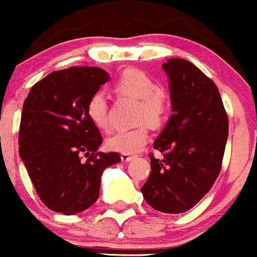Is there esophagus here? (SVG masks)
<instances>
[{"instance_id": "1", "label": "esophagus", "mask_w": 257, "mask_h": 257, "mask_svg": "<svg viewBox=\"0 0 257 257\" xmlns=\"http://www.w3.org/2000/svg\"><path fill=\"white\" fill-rule=\"evenodd\" d=\"M133 159H134V155H131V154H122V155H121V160L123 161V163L131 161Z\"/></svg>"}]
</instances>
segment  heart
<instances>
[{"mask_svg":"<svg viewBox=\"0 0 257 257\" xmlns=\"http://www.w3.org/2000/svg\"><path fill=\"white\" fill-rule=\"evenodd\" d=\"M118 96L133 97L139 99L138 119L144 121L134 128H122L107 139V146L111 150L122 154H135L145 146L149 139V124L158 126L167 117L169 111V98L158 82L151 75L140 69H126L113 87ZM87 114L89 119L101 130H108L109 104L106 94L98 90L94 92L87 103Z\"/></svg>","mask_w":257,"mask_h":257,"instance_id":"b5f03b06","label":"heart"}]
</instances>
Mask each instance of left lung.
Returning <instances> with one entry per match:
<instances>
[{
  "instance_id": "left-lung-1",
  "label": "left lung",
  "mask_w": 257,
  "mask_h": 257,
  "mask_svg": "<svg viewBox=\"0 0 257 257\" xmlns=\"http://www.w3.org/2000/svg\"><path fill=\"white\" fill-rule=\"evenodd\" d=\"M170 82L173 114L154 141L144 198L163 213H184L218 178L228 136V117L219 90L199 68L180 58L163 64Z\"/></svg>"
}]
</instances>
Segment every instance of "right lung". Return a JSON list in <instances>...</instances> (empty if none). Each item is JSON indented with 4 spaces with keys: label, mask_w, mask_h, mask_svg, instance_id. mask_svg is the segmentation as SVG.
<instances>
[{
    "label": "right lung",
    "mask_w": 257,
    "mask_h": 257,
    "mask_svg": "<svg viewBox=\"0 0 257 257\" xmlns=\"http://www.w3.org/2000/svg\"><path fill=\"white\" fill-rule=\"evenodd\" d=\"M108 79L98 67L55 70L35 83L24 102L19 153L51 211L89 208L98 199L103 170L121 161L118 153L97 151L102 136L87 114L88 99Z\"/></svg>",
    "instance_id": "1"
}]
</instances>
